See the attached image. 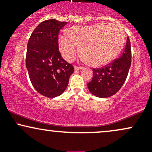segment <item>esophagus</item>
Wrapping results in <instances>:
<instances>
[{"instance_id": "34e87169", "label": "esophagus", "mask_w": 152, "mask_h": 152, "mask_svg": "<svg viewBox=\"0 0 152 152\" xmlns=\"http://www.w3.org/2000/svg\"><path fill=\"white\" fill-rule=\"evenodd\" d=\"M83 67H82V66H75L74 69H75V70H76V71H77V70H80V69H83Z\"/></svg>"}]
</instances>
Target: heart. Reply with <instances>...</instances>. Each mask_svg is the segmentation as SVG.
<instances>
[{
  "label": "heart",
  "instance_id": "b5f03b06",
  "mask_svg": "<svg viewBox=\"0 0 152 152\" xmlns=\"http://www.w3.org/2000/svg\"><path fill=\"white\" fill-rule=\"evenodd\" d=\"M67 36L58 38V46L63 56L71 61L78 53L90 65L100 66L114 60L124 43V30L117 24L105 23L87 26H73Z\"/></svg>",
  "mask_w": 152,
  "mask_h": 152
}]
</instances>
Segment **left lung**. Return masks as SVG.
I'll return each mask as SVG.
<instances>
[{
	"label": "left lung",
	"mask_w": 152,
	"mask_h": 152,
	"mask_svg": "<svg viewBox=\"0 0 152 152\" xmlns=\"http://www.w3.org/2000/svg\"><path fill=\"white\" fill-rule=\"evenodd\" d=\"M132 63L129 38L119 58H115L102 68H93V78L88 88L94 96L107 98L117 93L126 81Z\"/></svg>",
	"instance_id": "obj_1"
}]
</instances>
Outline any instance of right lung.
Returning a JSON list of instances; mask_svg holds the SVG:
<instances>
[{"instance_id": "add662e5", "label": "right lung", "mask_w": 152, "mask_h": 152, "mask_svg": "<svg viewBox=\"0 0 152 152\" xmlns=\"http://www.w3.org/2000/svg\"><path fill=\"white\" fill-rule=\"evenodd\" d=\"M66 24L56 19L44 20L34 29L28 42L26 66L31 82L38 93L48 98L64 93L74 71L58 50L59 31Z\"/></svg>"}]
</instances>
